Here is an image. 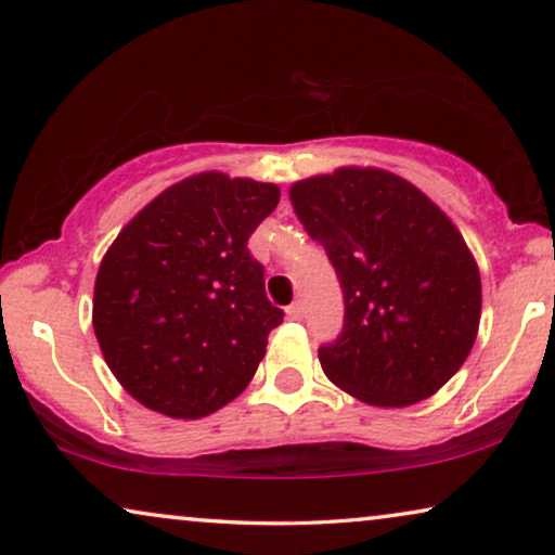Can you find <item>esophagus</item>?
Returning a JSON list of instances; mask_svg holds the SVG:
<instances>
[{
    "mask_svg": "<svg viewBox=\"0 0 555 555\" xmlns=\"http://www.w3.org/2000/svg\"><path fill=\"white\" fill-rule=\"evenodd\" d=\"M285 313H287V318H291V321H300V318H302V302L295 300L293 306H287Z\"/></svg>",
    "mask_w": 555,
    "mask_h": 555,
    "instance_id": "1",
    "label": "esophagus"
}]
</instances>
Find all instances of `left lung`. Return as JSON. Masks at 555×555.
<instances>
[{"instance_id": "8db88e82", "label": "left lung", "mask_w": 555, "mask_h": 555, "mask_svg": "<svg viewBox=\"0 0 555 555\" xmlns=\"http://www.w3.org/2000/svg\"><path fill=\"white\" fill-rule=\"evenodd\" d=\"M291 202L344 291V331L318 348L325 376L371 406L442 389L482 308L480 270L450 217L406 179L359 166L298 181Z\"/></svg>"}]
</instances>
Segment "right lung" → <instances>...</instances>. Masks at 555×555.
I'll return each mask as SVG.
<instances>
[{
    "label": "right lung",
    "mask_w": 555,
    "mask_h": 555,
    "mask_svg": "<svg viewBox=\"0 0 555 555\" xmlns=\"http://www.w3.org/2000/svg\"><path fill=\"white\" fill-rule=\"evenodd\" d=\"M280 189L204 171L128 222L95 278L93 331L120 386L173 420H199L245 391L283 310L264 295L247 240Z\"/></svg>",
    "instance_id": "add662e5"
}]
</instances>
